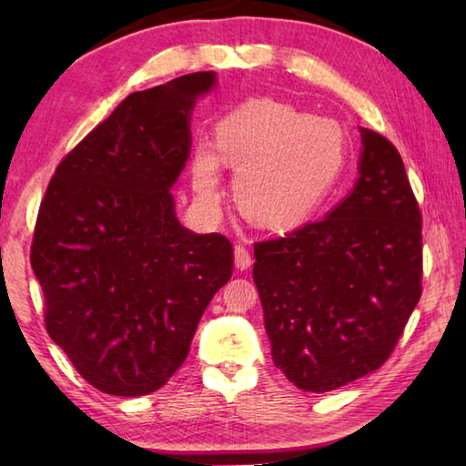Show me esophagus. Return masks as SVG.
<instances>
[{
    "label": "esophagus",
    "mask_w": 466,
    "mask_h": 466,
    "mask_svg": "<svg viewBox=\"0 0 466 466\" xmlns=\"http://www.w3.org/2000/svg\"><path fill=\"white\" fill-rule=\"evenodd\" d=\"M234 262H236V268H238V270H248L252 266V252L246 248V246L238 244L234 248Z\"/></svg>",
    "instance_id": "34e87169"
}]
</instances>
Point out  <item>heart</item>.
<instances>
[{
  "label": "heart",
  "instance_id": "b5f03b06",
  "mask_svg": "<svg viewBox=\"0 0 466 466\" xmlns=\"http://www.w3.org/2000/svg\"><path fill=\"white\" fill-rule=\"evenodd\" d=\"M216 147L192 154L194 187L214 200L220 160L238 167L234 194L252 220L270 228L302 222L324 200L346 162L349 137L330 117H314L274 100H250L216 124Z\"/></svg>",
  "mask_w": 466,
  "mask_h": 466
}]
</instances>
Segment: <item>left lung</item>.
I'll return each mask as SVG.
<instances>
[{
    "label": "left lung",
    "instance_id": "8db88e82",
    "mask_svg": "<svg viewBox=\"0 0 466 466\" xmlns=\"http://www.w3.org/2000/svg\"><path fill=\"white\" fill-rule=\"evenodd\" d=\"M352 192L319 222L254 244L274 364L329 392L389 360L422 294V216L402 157L360 127Z\"/></svg>",
    "mask_w": 466,
    "mask_h": 466
}]
</instances>
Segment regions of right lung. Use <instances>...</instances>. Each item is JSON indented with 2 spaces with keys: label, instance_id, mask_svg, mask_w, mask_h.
Masks as SVG:
<instances>
[{
  "label": "right lung",
  "instance_id": "obj_1",
  "mask_svg": "<svg viewBox=\"0 0 466 466\" xmlns=\"http://www.w3.org/2000/svg\"><path fill=\"white\" fill-rule=\"evenodd\" d=\"M214 86L196 72L127 96L59 162L39 204L29 260L46 330L106 394L164 386L232 276L230 240L184 228L170 192L194 104Z\"/></svg>",
  "mask_w": 466,
  "mask_h": 466
}]
</instances>
